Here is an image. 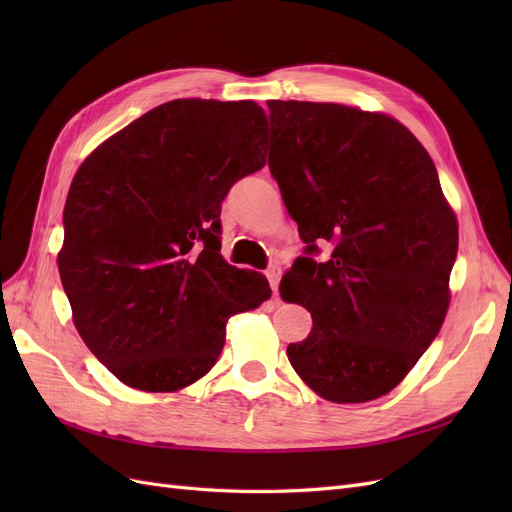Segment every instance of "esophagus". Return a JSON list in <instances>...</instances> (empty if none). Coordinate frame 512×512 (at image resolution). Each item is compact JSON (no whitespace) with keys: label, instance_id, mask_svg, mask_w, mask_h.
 Masks as SVG:
<instances>
[{"label":"esophagus","instance_id":"obj_1","mask_svg":"<svg viewBox=\"0 0 512 512\" xmlns=\"http://www.w3.org/2000/svg\"><path fill=\"white\" fill-rule=\"evenodd\" d=\"M267 280H269V284H271V290L277 292V288H280V280H282V267L271 265V267L267 269Z\"/></svg>","mask_w":512,"mask_h":512}]
</instances>
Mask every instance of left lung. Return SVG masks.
I'll list each match as a JSON object with an SVG mask.
<instances>
[{
	"instance_id": "obj_1",
	"label": "left lung",
	"mask_w": 512,
	"mask_h": 512,
	"mask_svg": "<svg viewBox=\"0 0 512 512\" xmlns=\"http://www.w3.org/2000/svg\"><path fill=\"white\" fill-rule=\"evenodd\" d=\"M269 170L305 256L280 292L312 314L286 354L335 404L393 391L440 333L459 230L425 147L382 113L271 100ZM318 242L334 245L320 263Z\"/></svg>"
}]
</instances>
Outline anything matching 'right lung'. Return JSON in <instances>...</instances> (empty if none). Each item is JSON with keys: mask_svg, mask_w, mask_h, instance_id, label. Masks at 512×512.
<instances>
[{"mask_svg": "<svg viewBox=\"0 0 512 512\" xmlns=\"http://www.w3.org/2000/svg\"><path fill=\"white\" fill-rule=\"evenodd\" d=\"M252 100H173L104 141L76 170L57 256L74 327L113 376L170 393L203 378L226 322L271 297L222 258V200L267 164Z\"/></svg>", "mask_w": 512, "mask_h": 512, "instance_id": "obj_1", "label": "right lung"}]
</instances>
